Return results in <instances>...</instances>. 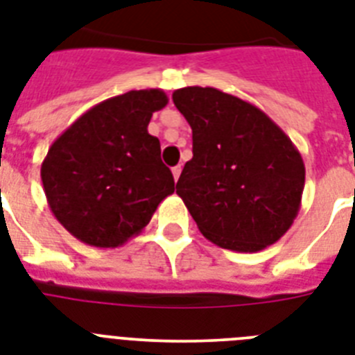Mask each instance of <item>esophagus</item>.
<instances>
[{
  "instance_id": "1",
  "label": "esophagus",
  "mask_w": 355,
  "mask_h": 355,
  "mask_svg": "<svg viewBox=\"0 0 355 355\" xmlns=\"http://www.w3.org/2000/svg\"><path fill=\"white\" fill-rule=\"evenodd\" d=\"M180 173H182V168H180V166H175V168H173V177H175V180H178Z\"/></svg>"
}]
</instances>
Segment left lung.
I'll list each match as a JSON object with an SVG mask.
<instances>
[{"label": "left lung", "instance_id": "8db88e82", "mask_svg": "<svg viewBox=\"0 0 355 355\" xmlns=\"http://www.w3.org/2000/svg\"><path fill=\"white\" fill-rule=\"evenodd\" d=\"M173 102L193 131V158L177 182L207 241L261 252L290 230L304 162L286 132L253 103L215 87H182Z\"/></svg>", "mask_w": 355, "mask_h": 355}]
</instances>
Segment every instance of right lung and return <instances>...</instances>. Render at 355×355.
I'll return each instance as SVG.
<instances>
[{
    "label": "right lung",
    "mask_w": 355,
    "mask_h": 355,
    "mask_svg": "<svg viewBox=\"0 0 355 355\" xmlns=\"http://www.w3.org/2000/svg\"><path fill=\"white\" fill-rule=\"evenodd\" d=\"M166 105L162 89L112 96L83 112L49 148L43 191L58 223L78 241L122 246L175 191L160 142L148 132L153 112Z\"/></svg>",
    "instance_id": "add662e5"
}]
</instances>
